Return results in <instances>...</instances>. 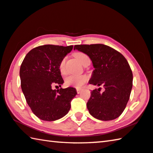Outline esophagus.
<instances>
[{"instance_id":"1","label":"esophagus","mask_w":153,"mask_h":153,"mask_svg":"<svg viewBox=\"0 0 153 153\" xmlns=\"http://www.w3.org/2000/svg\"><path fill=\"white\" fill-rule=\"evenodd\" d=\"M77 94H79L80 92H81V91H82V90L81 89H79V88H77Z\"/></svg>"}]
</instances>
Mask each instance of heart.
I'll list each match as a JSON object with an SVG mask.
<instances>
[{
	"label": "heart",
	"instance_id": "1",
	"mask_svg": "<svg viewBox=\"0 0 153 153\" xmlns=\"http://www.w3.org/2000/svg\"><path fill=\"white\" fill-rule=\"evenodd\" d=\"M74 56L77 60L81 63L83 65H85L87 61H90V59L87 55L82 53V52H77L74 53ZM65 63L66 57L61 59L59 65V69L61 74H65ZM88 80V76L86 75H71L67 77L65 80V84L68 87H74L76 88H80L86 84Z\"/></svg>",
	"mask_w": 153,
	"mask_h": 153
}]
</instances>
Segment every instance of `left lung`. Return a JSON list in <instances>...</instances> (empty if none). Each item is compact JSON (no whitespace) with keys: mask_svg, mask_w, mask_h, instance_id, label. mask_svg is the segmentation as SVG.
Listing matches in <instances>:
<instances>
[{"mask_svg":"<svg viewBox=\"0 0 153 153\" xmlns=\"http://www.w3.org/2000/svg\"><path fill=\"white\" fill-rule=\"evenodd\" d=\"M89 56L94 70L89 84L103 86L91 92L87 102L90 115L102 121H109L121 115L128 103L132 88L133 74L126 59L110 46L96 45H75L74 50Z\"/></svg>","mask_w":153,"mask_h":153,"instance_id":"1","label":"left lung"}]
</instances>
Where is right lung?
I'll return each instance as SVG.
<instances>
[{
	"mask_svg": "<svg viewBox=\"0 0 153 153\" xmlns=\"http://www.w3.org/2000/svg\"><path fill=\"white\" fill-rule=\"evenodd\" d=\"M73 46L46 45L28 53L21 65V87L27 105L36 116L44 121H55L64 117L77 94L74 88L53 90L63 84L59 65L70 53Z\"/></svg>",
	"mask_w": 153,
	"mask_h": 153,
	"instance_id": "add662e5",
	"label": "right lung"
}]
</instances>
